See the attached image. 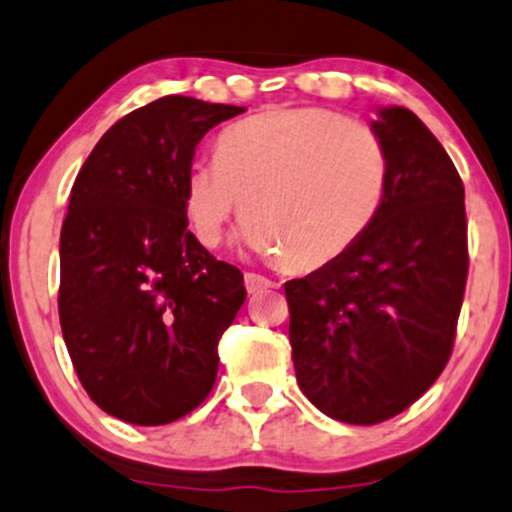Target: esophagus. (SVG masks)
Here are the masks:
<instances>
[{"instance_id": "1", "label": "esophagus", "mask_w": 512, "mask_h": 512, "mask_svg": "<svg viewBox=\"0 0 512 512\" xmlns=\"http://www.w3.org/2000/svg\"><path fill=\"white\" fill-rule=\"evenodd\" d=\"M244 285H246V290H249V295L263 293V290H268V288H276V283H273V280H268L266 276H258V273H246Z\"/></svg>"}]
</instances>
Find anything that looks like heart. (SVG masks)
Listing matches in <instances>:
<instances>
[{
	"label": "heart",
	"mask_w": 512,
	"mask_h": 512,
	"mask_svg": "<svg viewBox=\"0 0 512 512\" xmlns=\"http://www.w3.org/2000/svg\"><path fill=\"white\" fill-rule=\"evenodd\" d=\"M388 183L386 148L354 119L271 107L229 126L217 161L188 170L183 205L195 239L212 249L246 200L244 244L310 273L359 244L383 212Z\"/></svg>",
	"instance_id": "obj_1"
}]
</instances>
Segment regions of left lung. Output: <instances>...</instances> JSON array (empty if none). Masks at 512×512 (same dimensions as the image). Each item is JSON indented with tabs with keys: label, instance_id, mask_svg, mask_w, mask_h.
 Masks as SVG:
<instances>
[{
	"label": "left lung",
	"instance_id": "8db88e82",
	"mask_svg": "<svg viewBox=\"0 0 512 512\" xmlns=\"http://www.w3.org/2000/svg\"><path fill=\"white\" fill-rule=\"evenodd\" d=\"M388 200L342 258L285 283L298 386L349 425L410 408L452 356L469 249L464 183L410 109L381 107Z\"/></svg>",
	"mask_w": 512,
	"mask_h": 512
}]
</instances>
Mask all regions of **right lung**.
<instances>
[{"mask_svg": "<svg viewBox=\"0 0 512 512\" xmlns=\"http://www.w3.org/2000/svg\"><path fill=\"white\" fill-rule=\"evenodd\" d=\"M234 104L168 95L97 141L60 229L58 312L82 388L131 425H168L210 395L244 276L188 232L192 156Z\"/></svg>", "mask_w": 512, "mask_h": 512, "instance_id": "obj_1", "label": "right lung"}]
</instances>
